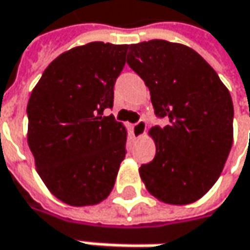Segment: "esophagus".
<instances>
[{
  "mask_svg": "<svg viewBox=\"0 0 250 250\" xmlns=\"http://www.w3.org/2000/svg\"><path fill=\"white\" fill-rule=\"evenodd\" d=\"M145 128H146V125H145V120H138L135 125H134V133L137 137H141L145 133Z\"/></svg>",
  "mask_w": 250,
  "mask_h": 250,
  "instance_id": "1",
  "label": "esophagus"
}]
</instances>
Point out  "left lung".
Masks as SVG:
<instances>
[{
	"label": "left lung",
	"mask_w": 250,
	"mask_h": 250,
	"mask_svg": "<svg viewBox=\"0 0 250 250\" xmlns=\"http://www.w3.org/2000/svg\"><path fill=\"white\" fill-rule=\"evenodd\" d=\"M127 63L151 91L155 115L152 162L140 167L146 189L159 201L188 205L206 194L232 146L234 106L227 87L192 48L151 40L128 48Z\"/></svg>",
	"instance_id": "left-lung-1"
}]
</instances>
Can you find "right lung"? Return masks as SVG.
Instances as JSON below:
<instances>
[{"mask_svg": "<svg viewBox=\"0 0 250 250\" xmlns=\"http://www.w3.org/2000/svg\"><path fill=\"white\" fill-rule=\"evenodd\" d=\"M128 45L94 41L44 70L27 104V142L47 188L70 206L108 198L125 156L127 133L113 115V87Z\"/></svg>", "mask_w": 250, "mask_h": 250, "instance_id": "1", "label": "right lung"}]
</instances>
